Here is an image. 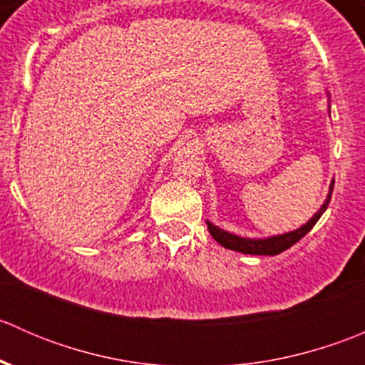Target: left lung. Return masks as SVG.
<instances>
[{
    "label": "left lung",
    "instance_id": "1",
    "mask_svg": "<svg viewBox=\"0 0 365 365\" xmlns=\"http://www.w3.org/2000/svg\"><path fill=\"white\" fill-rule=\"evenodd\" d=\"M329 97V95H327ZM330 109V106H329ZM330 113V111H329ZM332 190H334V180L330 182L329 187V194H327L325 201L323 205L319 206L318 212L311 217L305 224H302L298 230L288 231V233L282 235H272V237H264V238H249V237H240V235L230 233V231L222 230V227L215 226L213 222L206 220V226H208L210 235L215 238V242H219L222 247L230 249V251H237L242 254H254V256H275V254L286 251L292 245H295L300 238H304L309 231L314 227V224L318 222L319 217L325 213L327 206L330 203V197H332Z\"/></svg>",
    "mask_w": 365,
    "mask_h": 365
}]
</instances>
